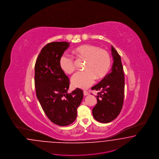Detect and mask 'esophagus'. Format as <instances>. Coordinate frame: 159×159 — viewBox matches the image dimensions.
<instances>
[{"label": "esophagus", "mask_w": 159, "mask_h": 159, "mask_svg": "<svg viewBox=\"0 0 159 159\" xmlns=\"http://www.w3.org/2000/svg\"><path fill=\"white\" fill-rule=\"evenodd\" d=\"M89 95V93H88L87 91H84V96H87V95Z\"/></svg>", "instance_id": "obj_1"}]
</instances>
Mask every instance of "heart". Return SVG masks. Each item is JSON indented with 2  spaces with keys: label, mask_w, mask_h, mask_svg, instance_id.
Returning a JSON list of instances; mask_svg holds the SVG:
<instances>
[{
  "label": "heart",
  "mask_w": 159,
  "mask_h": 159,
  "mask_svg": "<svg viewBox=\"0 0 159 159\" xmlns=\"http://www.w3.org/2000/svg\"><path fill=\"white\" fill-rule=\"evenodd\" d=\"M74 52L82 60H86L85 71L77 72L71 78L73 87L87 89L94 83L96 77L100 78L106 75L111 65V58L108 51L91 44L78 47ZM60 66L65 73L70 74L75 69L74 60L68 55H63L60 60Z\"/></svg>",
  "instance_id": "heart-1"
}]
</instances>
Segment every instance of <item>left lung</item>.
Segmentation results:
<instances>
[{
  "instance_id": "1",
  "label": "left lung",
  "mask_w": 159,
  "mask_h": 159,
  "mask_svg": "<svg viewBox=\"0 0 159 159\" xmlns=\"http://www.w3.org/2000/svg\"><path fill=\"white\" fill-rule=\"evenodd\" d=\"M113 65L102 80L92 87L98 91L97 103L92 109L94 119L101 123H109L120 112L123 106L125 77L121 58L111 46Z\"/></svg>"
}]
</instances>
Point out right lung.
I'll return each mask as SVG.
<instances>
[{"instance_id":"right-lung-1","label":"right lung","mask_w":159,"mask_h":159,"mask_svg":"<svg viewBox=\"0 0 159 159\" xmlns=\"http://www.w3.org/2000/svg\"><path fill=\"white\" fill-rule=\"evenodd\" d=\"M70 43L52 42L44 47L36 60L34 83L37 98L47 116L61 126L73 123L83 99L80 88L68 93L70 81L60 60Z\"/></svg>"}]
</instances>
